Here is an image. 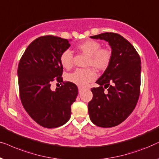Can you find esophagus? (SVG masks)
Here are the masks:
<instances>
[{
  "label": "esophagus",
  "mask_w": 159,
  "mask_h": 159,
  "mask_svg": "<svg viewBox=\"0 0 159 159\" xmlns=\"http://www.w3.org/2000/svg\"><path fill=\"white\" fill-rule=\"evenodd\" d=\"M84 89V87H81V86H79V87H78V92H79V93L82 92V91H83Z\"/></svg>",
  "instance_id": "1"
}]
</instances>
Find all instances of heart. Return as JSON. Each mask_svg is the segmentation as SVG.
<instances>
[{"instance_id": "b5f03b06", "label": "heart", "mask_w": 159, "mask_h": 159, "mask_svg": "<svg viewBox=\"0 0 159 159\" xmlns=\"http://www.w3.org/2000/svg\"><path fill=\"white\" fill-rule=\"evenodd\" d=\"M77 49L87 55L86 66H92L98 71L105 70L109 67L112 60L113 53L111 48L101 47V44L95 41L81 42L77 46ZM60 62L65 68L70 69L73 66V54L66 50L60 55ZM96 74L91 67L86 69H77L67 76V80L77 86H84L89 82L94 81Z\"/></svg>"}]
</instances>
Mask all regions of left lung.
I'll return each instance as SVG.
<instances>
[{
  "mask_svg": "<svg viewBox=\"0 0 159 159\" xmlns=\"http://www.w3.org/2000/svg\"><path fill=\"white\" fill-rule=\"evenodd\" d=\"M91 38L108 42L113 57L96 81L99 87L91 89L93 97L88 104L89 114L95 125L113 127L125 120L137 105L140 93V57L132 43L119 34L104 33Z\"/></svg>",
  "mask_w": 159,
  "mask_h": 159,
  "instance_id": "1",
  "label": "left lung"
}]
</instances>
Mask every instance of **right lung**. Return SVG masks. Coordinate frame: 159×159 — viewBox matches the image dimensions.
I'll use <instances>...</instances> for the list:
<instances>
[{"label":"right lung","instance_id":"obj_1","mask_svg":"<svg viewBox=\"0 0 159 159\" xmlns=\"http://www.w3.org/2000/svg\"><path fill=\"white\" fill-rule=\"evenodd\" d=\"M67 39L45 35L27 46L18 65L20 97L29 116L45 128L62 126L71 116V105L78 94L75 84L63 81L60 55L70 47ZM62 85L55 91L53 81Z\"/></svg>","mask_w":159,"mask_h":159}]
</instances>
